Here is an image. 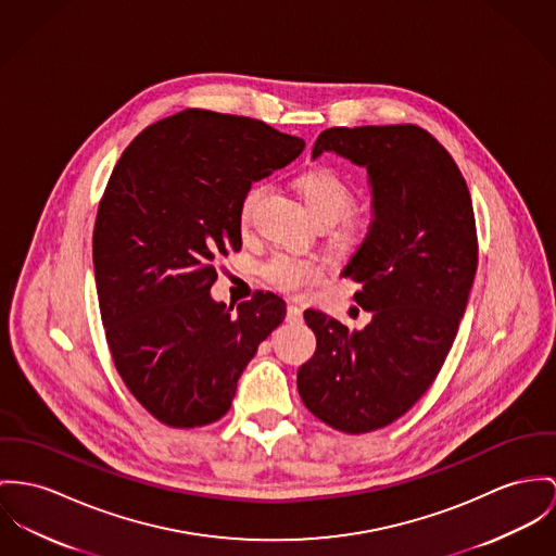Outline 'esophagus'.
Wrapping results in <instances>:
<instances>
[{
	"label": "esophagus",
	"instance_id": "34e87169",
	"mask_svg": "<svg viewBox=\"0 0 556 556\" xmlns=\"http://www.w3.org/2000/svg\"><path fill=\"white\" fill-rule=\"evenodd\" d=\"M288 321L290 324H300L302 321V306H299V304H288Z\"/></svg>",
	"mask_w": 556,
	"mask_h": 556
}]
</instances>
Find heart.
<instances>
[{
  "label": "heart",
  "instance_id": "b5f03b06",
  "mask_svg": "<svg viewBox=\"0 0 556 556\" xmlns=\"http://www.w3.org/2000/svg\"><path fill=\"white\" fill-rule=\"evenodd\" d=\"M300 199L304 203L306 214L313 222H330L332 226L341 222L342 217L351 214L355 207V192L334 169H313V172L300 175ZM264 188L256 184L252 186L239 207V226L245 230L250 226L252 212L256 207ZM346 235H353V226L349 224ZM262 275L277 288L288 292H299L302 288L311 286L319 279L321 268L315 260L294 256V254H273L262 264Z\"/></svg>",
  "mask_w": 556,
  "mask_h": 556
}]
</instances>
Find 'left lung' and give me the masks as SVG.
I'll return each instance as SVG.
<instances>
[{
    "label": "left lung",
    "instance_id": "obj_1",
    "mask_svg": "<svg viewBox=\"0 0 556 556\" xmlns=\"http://www.w3.org/2000/svg\"><path fill=\"white\" fill-rule=\"evenodd\" d=\"M324 152L368 172L372 222L342 275L359 283L353 299L372 319L349 330L306 308L317 349L299 391L330 428L366 433L402 417L438 377L478 266L476 222L464 175L424 128H328L313 159Z\"/></svg>",
    "mask_w": 556,
    "mask_h": 556
}]
</instances>
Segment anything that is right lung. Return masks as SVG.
Returning <instances> with one entry per match:
<instances>
[{
	"mask_svg": "<svg viewBox=\"0 0 556 556\" xmlns=\"http://www.w3.org/2000/svg\"><path fill=\"white\" fill-rule=\"evenodd\" d=\"M302 150L260 121L186 110L143 128L112 172L92 232L101 321L128 391L169 428L224 417L286 317L273 292L232 313L210 290L215 262L241 250L245 192Z\"/></svg>",
	"mask_w": 556,
	"mask_h": 556,
	"instance_id": "obj_1",
	"label": "right lung"
}]
</instances>
